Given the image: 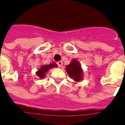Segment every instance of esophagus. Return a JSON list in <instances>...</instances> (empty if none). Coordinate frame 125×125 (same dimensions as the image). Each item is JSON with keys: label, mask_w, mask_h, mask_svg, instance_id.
Here are the masks:
<instances>
[{"label": "esophagus", "mask_w": 125, "mask_h": 125, "mask_svg": "<svg viewBox=\"0 0 125 125\" xmlns=\"http://www.w3.org/2000/svg\"><path fill=\"white\" fill-rule=\"evenodd\" d=\"M57 64L58 65L59 67H61L62 65V61H58V62H57Z\"/></svg>", "instance_id": "34e87169"}]
</instances>
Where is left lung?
Returning <instances> with one entry per match:
<instances>
[{
    "label": "left lung",
    "mask_w": 125,
    "mask_h": 125,
    "mask_svg": "<svg viewBox=\"0 0 125 125\" xmlns=\"http://www.w3.org/2000/svg\"><path fill=\"white\" fill-rule=\"evenodd\" d=\"M65 69L69 77L75 82H80L83 79V70L76 59H73L70 64L66 66Z\"/></svg>",
    "instance_id": "obj_1"
}]
</instances>
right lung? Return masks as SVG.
<instances>
[{"label": "right lung", "instance_id": "add662e5", "mask_svg": "<svg viewBox=\"0 0 125 125\" xmlns=\"http://www.w3.org/2000/svg\"><path fill=\"white\" fill-rule=\"evenodd\" d=\"M57 66H58V65H57L55 62L51 63V64H48V65H46V64H45V65H42L41 67L38 69V71L36 72V75H37L41 79H42L44 77H45L46 73L50 69L56 67Z\"/></svg>", "mask_w": 125, "mask_h": 125}]
</instances>
